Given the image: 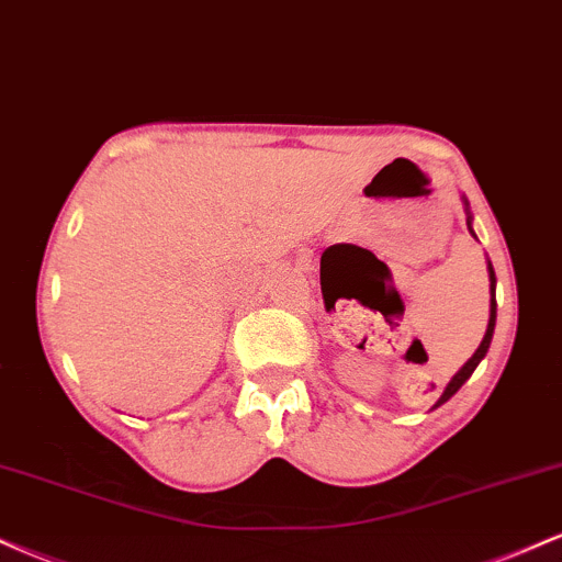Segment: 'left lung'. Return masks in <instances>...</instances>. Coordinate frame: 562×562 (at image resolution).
I'll use <instances>...</instances> for the list:
<instances>
[{
    "mask_svg": "<svg viewBox=\"0 0 562 562\" xmlns=\"http://www.w3.org/2000/svg\"><path fill=\"white\" fill-rule=\"evenodd\" d=\"M462 203H465V214H468V229H470V235L475 237V232H473V214H470V203H468V198H462ZM488 295H492V301H488V325H486V335H483L481 346L475 348V353H473V357H470L468 362L462 364L460 370H457V375L449 380V383H447V389H443L441 396H438V402L434 404V409H436V406H441L443 402H449V398L454 396V393L460 391L462 385H465V380H468L470 375H473V372H475V367L481 364V359L486 357L488 346H492V335H494V325H496V277H494V267H492V261H488Z\"/></svg>",
    "mask_w": 562,
    "mask_h": 562,
    "instance_id": "obj_1",
    "label": "left lung"
}]
</instances>
